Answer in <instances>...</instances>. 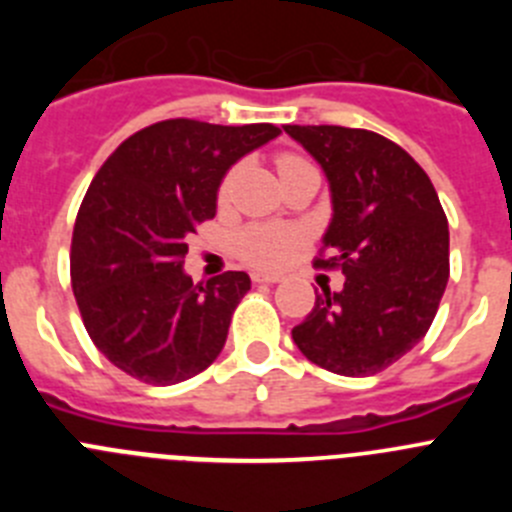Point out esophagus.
Instances as JSON below:
<instances>
[{"instance_id":"obj_1","label":"esophagus","mask_w":512,"mask_h":512,"mask_svg":"<svg viewBox=\"0 0 512 512\" xmlns=\"http://www.w3.org/2000/svg\"><path fill=\"white\" fill-rule=\"evenodd\" d=\"M251 279L256 284H279V277L277 274H261V271H256V274H251Z\"/></svg>"}]
</instances>
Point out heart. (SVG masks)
Listing matches in <instances>:
<instances>
[{
  "instance_id": "b5f03b06",
  "label": "heart",
  "mask_w": 512,
  "mask_h": 512,
  "mask_svg": "<svg viewBox=\"0 0 512 512\" xmlns=\"http://www.w3.org/2000/svg\"><path fill=\"white\" fill-rule=\"evenodd\" d=\"M307 161L295 153H282L277 158L279 174H287V171L297 169V166H305ZM235 169L225 174V179L220 182L217 189V197L225 200L233 187ZM305 243V235L297 228H282V225H251V228L243 230L238 238H235V253L241 256L246 264L256 266V269H282L292 261L300 246Z\"/></svg>"
}]
</instances>
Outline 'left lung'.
<instances>
[{
	"instance_id": "obj_1",
	"label": "left lung",
	"mask_w": 512,
	"mask_h": 512,
	"mask_svg": "<svg viewBox=\"0 0 512 512\" xmlns=\"http://www.w3.org/2000/svg\"><path fill=\"white\" fill-rule=\"evenodd\" d=\"M284 130L323 166L333 197L315 266L346 277L341 292L315 297L292 338L312 364L369 377L431 328L449 282V220L428 174L384 135L341 125Z\"/></svg>"
}]
</instances>
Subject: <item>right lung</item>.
<instances>
[{"mask_svg":"<svg viewBox=\"0 0 512 512\" xmlns=\"http://www.w3.org/2000/svg\"><path fill=\"white\" fill-rule=\"evenodd\" d=\"M282 130L176 120L138 130L89 184L71 238V287L94 346L146 384L184 382L223 351L251 279L184 274L189 235L215 217L225 171Z\"/></svg>","mask_w":512,"mask_h":512,"instance_id":"obj_1","label":"right lung"}]
</instances>
